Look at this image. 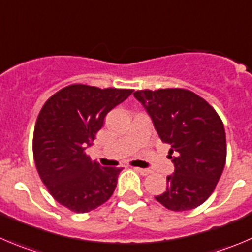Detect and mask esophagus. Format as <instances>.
I'll use <instances>...</instances> for the list:
<instances>
[{
  "label": "esophagus",
  "mask_w": 252,
  "mask_h": 252,
  "mask_svg": "<svg viewBox=\"0 0 252 252\" xmlns=\"http://www.w3.org/2000/svg\"><path fill=\"white\" fill-rule=\"evenodd\" d=\"M134 170H135V171H138V172L140 173V175H143V176H146V175H149V173H151V170H149V168H140V167H134Z\"/></svg>",
  "instance_id": "34e87169"
}]
</instances>
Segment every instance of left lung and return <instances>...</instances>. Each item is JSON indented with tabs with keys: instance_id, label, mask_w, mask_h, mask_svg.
Returning <instances> with one entry per match:
<instances>
[{
	"instance_id": "left-lung-1",
	"label": "left lung",
	"mask_w": 252,
	"mask_h": 252,
	"mask_svg": "<svg viewBox=\"0 0 252 252\" xmlns=\"http://www.w3.org/2000/svg\"><path fill=\"white\" fill-rule=\"evenodd\" d=\"M163 143L170 144L175 166L167 187L156 201L170 211H189L208 199L223 173L225 130L213 107L182 89L134 92Z\"/></svg>"
}]
</instances>
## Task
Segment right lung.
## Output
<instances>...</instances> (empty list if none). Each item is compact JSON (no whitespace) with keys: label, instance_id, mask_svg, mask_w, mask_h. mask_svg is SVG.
<instances>
[{"label":"right lung","instance_id":"1","mask_svg":"<svg viewBox=\"0 0 252 252\" xmlns=\"http://www.w3.org/2000/svg\"><path fill=\"white\" fill-rule=\"evenodd\" d=\"M133 90L71 85L41 108L33 136L39 176L59 203L86 213L109 199L123 167H103L86 155L109 111Z\"/></svg>","mask_w":252,"mask_h":252}]
</instances>
